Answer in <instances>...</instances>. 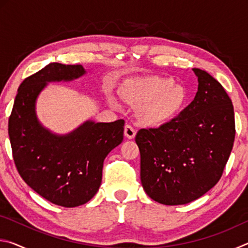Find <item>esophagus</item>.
I'll use <instances>...</instances> for the list:
<instances>
[{
  "mask_svg": "<svg viewBox=\"0 0 248 248\" xmlns=\"http://www.w3.org/2000/svg\"><path fill=\"white\" fill-rule=\"evenodd\" d=\"M124 136L127 139H133V138L136 137V130H134L130 124H127L124 127Z\"/></svg>",
  "mask_w": 248,
  "mask_h": 248,
  "instance_id": "esophagus-1",
  "label": "esophagus"
}]
</instances>
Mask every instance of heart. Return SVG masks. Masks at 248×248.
I'll return each mask as SVG.
<instances>
[{
    "label": "heart",
    "mask_w": 248,
    "mask_h": 248,
    "mask_svg": "<svg viewBox=\"0 0 248 248\" xmlns=\"http://www.w3.org/2000/svg\"><path fill=\"white\" fill-rule=\"evenodd\" d=\"M120 95L127 104L139 107L142 123L151 127L170 124L188 100L187 90L183 85L157 75L125 79L120 86Z\"/></svg>",
    "instance_id": "heart-1"
}]
</instances>
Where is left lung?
Listing matches in <instances>:
<instances>
[{"mask_svg":"<svg viewBox=\"0 0 248 248\" xmlns=\"http://www.w3.org/2000/svg\"><path fill=\"white\" fill-rule=\"evenodd\" d=\"M192 71L198 78L194 100L170 124L136 136L143 189L166 205L189 203L215 187L234 143L232 100L208 72Z\"/></svg>","mask_w":248,"mask_h":248,"instance_id":"1","label":"left lung"}]
</instances>
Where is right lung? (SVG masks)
Masks as SVG:
<instances>
[{"mask_svg": "<svg viewBox=\"0 0 248 248\" xmlns=\"http://www.w3.org/2000/svg\"><path fill=\"white\" fill-rule=\"evenodd\" d=\"M86 73L81 64L50 63L25 78L8 120V136L20 177L50 202L65 208L86 203L102 184L104 159L124 140V120H87L57 134L36 114L37 98L50 82H69Z\"/></svg>", "mask_w": 248, "mask_h": 248, "instance_id": "obj_1", "label": "right lung"}]
</instances>
